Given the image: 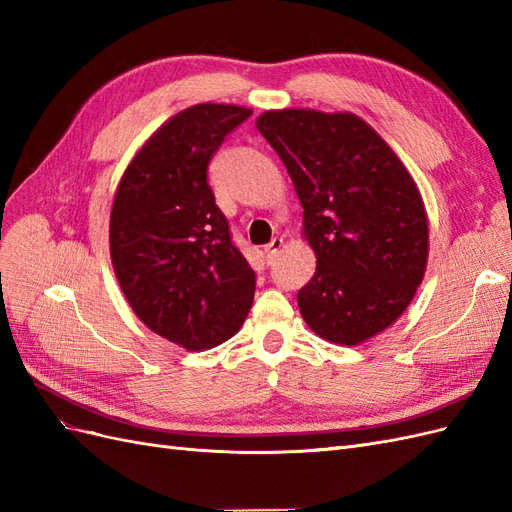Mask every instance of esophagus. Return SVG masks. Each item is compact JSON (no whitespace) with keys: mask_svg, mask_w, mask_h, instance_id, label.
I'll return each instance as SVG.
<instances>
[{"mask_svg":"<svg viewBox=\"0 0 512 512\" xmlns=\"http://www.w3.org/2000/svg\"><path fill=\"white\" fill-rule=\"evenodd\" d=\"M282 247H284V239H280V237H275V239L265 247V258H267L269 265L277 258V254H280Z\"/></svg>","mask_w":512,"mask_h":512,"instance_id":"1","label":"esophagus"}]
</instances>
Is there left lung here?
<instances>
[{
  "mask_svg": "<svg viewBox=\"0 0 512 512\" xmlns=\"http://www.w3.org/2000/svg\"><path fill=\"white\" fill-rule=\"evenodd\" d=\"M256 128L288 170L316 254L297 297L307 327L342 346L389 329L421 286L429 254L427 213L408 168L352 113L284 108L262 113Z\"/></svg>",
  "mask_w": 512,
  "mask_h": 512,
  "instance_id": "obj_1",
  "label": "left lung"
}]
</instances>
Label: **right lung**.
Instances as JSON below:
<instances>
[{"mask_svg":"<svg viewBox=\"0 0 512 512\" xmlns=\"http://www.w3.org/2000/svg\"><path fill=\"white\" fill-rule=\"evenodd\" d=\"M252 115L196 104L170 117L123 173L111 211V260L134 314L185 350L235 335L250 312L256 273L230 239L207 179L226 134Z\"/></svg>","mask_w":512,"mask_h":512,"instance_id":"add662e5","label":"right lung"}]
</instances>
